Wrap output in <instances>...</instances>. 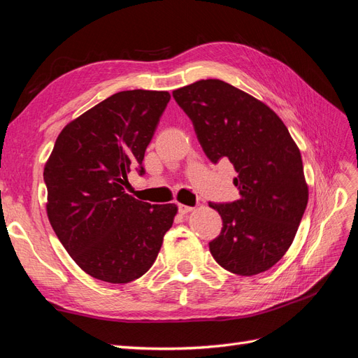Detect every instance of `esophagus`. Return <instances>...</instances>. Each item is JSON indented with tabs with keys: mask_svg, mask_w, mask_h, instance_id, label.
Wrapping results in <instances>:
<instances>
[{
	"mask_svg": "<svg viewBox=\"0 0 358 358\" xmlns=\"http://www.w3.org/2000/svg\"><path fill=\"white\" fill-rule=\"evenodd\" d=\"M178 209H179V213H182V215H185V213H188V212H192L194 210V208L192 206H187V204H178Z\"/></svg>",
	"mask_w": 358,
	"mask_h": 358,
	"instance_id": "esophagus-1",
	"label": "esophagus"
}]
</instances>
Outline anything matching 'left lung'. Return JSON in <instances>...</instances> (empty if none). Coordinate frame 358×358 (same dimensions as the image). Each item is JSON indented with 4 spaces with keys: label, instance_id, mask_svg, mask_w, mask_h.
I'll return each mask as SVG.
<instances>
[{
    "label": "left lung",
    "instance_id": "1",
    "mask_svg": "<svg viewBox=\"0 0 358 358\" xmlns=\"http://www.w3.org/2000/svg\"><path fill=\"white\" fill-rule=\"evenodd\" d=\"M173 96L208 158L229 159L237 171L241 199L209 203L222 218L221 234L209 243L212 257L236 275L266 272L288 251L308 204L296 142L267 104L220 79L194 82Z\"/></svg>",
    "mask_w": 358,
    "mask_h": 358
}]
</instances>
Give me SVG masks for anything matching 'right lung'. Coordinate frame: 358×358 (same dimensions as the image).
Instances as JSON below:
<instances>
[{
    "mask_svg": "<svg viewBox=\"0 0 358 358\" xmlns=\"http://www.w3.org/2000/svg\"><path fill=\"white\" fill-rule=\"evenodd\" d=\"M167 91H122L86 110L59 133L45 166L48 218L83 272L127 284L152 267L178 206L128 196V173L142 162Z\"/></svg>",
    "mask_w": 358,
    "mask_h": 358,
    "instance_id": "add662e5",
    "label": "right lung"
}]
</instances>
